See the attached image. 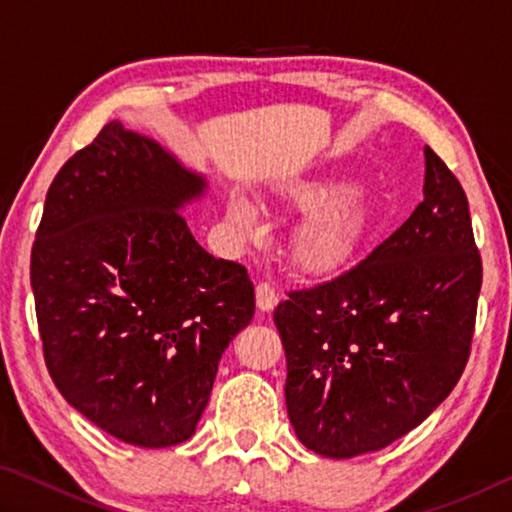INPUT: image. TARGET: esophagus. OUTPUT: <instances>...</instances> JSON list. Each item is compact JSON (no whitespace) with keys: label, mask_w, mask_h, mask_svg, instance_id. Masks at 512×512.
<instances>
[{"label":"esophagus","mask_w":512,"mask_h":512,"mask_svg":"<svg viewBox=\"0 0 512 512\" xmlns=\"http://www.w3.org/2000/svg\"><path fill=\"white\" fill-rule=\"evenodd\" d=\"M255 300L259 311H273L277 307V293L271 284L259 282L255 287Z\"/></svg>","instance_id":"1"}]
</instances>
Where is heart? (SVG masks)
I'll return each instance as SVG.
<instances>
[{
  "mask_svg": "<svg viewBox=\"0 0 512 512\" xmlns=\"http://www.w3.org/2000/svg\"><path fill=\"white\" fill-rule=\"evenodd\" d=\"M277 196L302 214L289 241V259L300 273L336 277L350 271L375 237L372 201L361 183L327 176L296 178L277 187ZM225 216L239 237L257 235L259 212L244 194L228 196Z\"/></svg>",
  "mask_w": 512,
  "mask_h": 512,
  "instance_id": "1",
  "label": "heart"
}]
</instances>
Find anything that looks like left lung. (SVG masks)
<instances>
[{"mask_svg":"<svg viewBox=\"0 0 512 512\" xmlns=\"http://www.w3.org/2000/svg\"><path fill=\"white\" fill-rule=\"evenodd\" d=\"M422 203L350 271L291 291L273 314L287 411L327 458L377 452L429 418L470 357L481 291L467 196L424 146Z\"/></svg>","mask_w":512,"mask_h":512,"instance_id":"8db88e82","label":"left lung"}]
</instances>
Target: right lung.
Here are the masks:
<instances>
[{
    "label": "right lung",
    "instance_id": "add662e5",
    "mask_svg": "<svg viewBox=\"0 0 512 512\" xmlns=\"http://www.w3.org/2000/svg\"><path fill=\"white\" fill-rule=\"evenodd\" d=\"M207 180L121 121L51 183L31 289L49 375L110 436L171 447L196 431L221 354L255 314L246 268L180 214Z\"/></svg>",
    "mask_w": 512,
    "mask_h": 512
}]
</instances>
